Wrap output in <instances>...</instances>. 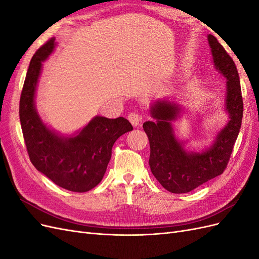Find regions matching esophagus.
<instances>
[{"instance_id":"esophagus-1","label":"esophagus","mask_w":259,"mask_h":259,"mask_svg":"<svg viewBox=\"0 0 259 259\" xmlns=\"http://www.w3.org/2000/svg\"><path fill=\"white\" fill-rule=\"evenodd\" d=\"M127 119H128V121L132 123L133 126H138V125L140 124V122L143 121L142 115H140V114L137 113V112H131V113L127 115Z\"/></svg>"}]
</instances>
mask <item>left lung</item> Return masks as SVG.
<instances>
[{
    "instance_id": "1",
    "label": "left lung",
    "mask_w": 259,
    "mask_h": 259,
    "mask_svg": "<svg viewBox=\"0 0 259 259\" xmlns=\"http://www.w3.org/2000/svg\"><path fill=\"white\" fill-rule=\"evenodd\" d=\"M207 40L214 66L226 79L225 111L228 114V122L217 133L213 144L201 152L186 150V143L176 137L173 127L183 107L168 98L153 101L150 106L153 121L143 125L150 144L152 174L171 193L190 192L223 174L241 128L243 99L237 67L214 35L208 34Z\"/></svg>"
}]
</instances>
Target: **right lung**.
<instances>
[{"label": "right lung", "mask_w": 259, "mask_h": 259, "mask_svg": "<svg viewBox=\"0 0 259 259\" xmlns=\"http://www.w3.org/2000/svg\"><path fill=\"white\" fill-rule=\"evenodd\" d=\"M51 38L30 61L20 96L19 117L30 161L53 183L73 192H86L103 179L115 140L133 130L124 117L96 115L72 135H61L46 125L35 107L43 62L56 48Z\"/></svg>", "instance_id": "obj_1"}]
</instances>
